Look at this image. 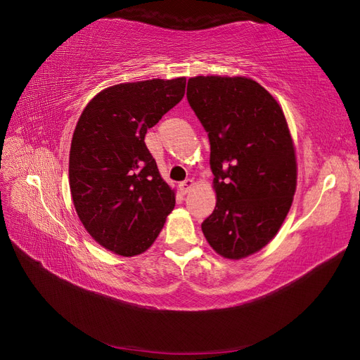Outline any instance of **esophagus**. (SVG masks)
Here are the masks:
<instances>
[{
	"instance_id": "34e87169",
	"label": "esophagus",
	"mask_w": 360,
	"mask_h": 360,
	"mask_svg": "<svg viewBox=\"0 0 360 360\" xmlns=\"http://www.w3.org/2000/svg\"><path fill=\"white\" fill-rule=\"evenodd\" d=\"M195 187V181L193 179H186L184 182L179 184V188L184 195L188 193V191Z\"/></svg>"
}]
</instances>
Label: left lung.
Here are the masks:
<instances>
[{"label":"left lung","instance_id":"left-lung-1","mask_svg":"<svg viewBox=\"0 0 360 360\" xmlns=\"http://www.w3.org/2000/svg\"><path fill=\"white\" fill-rule=\"evenodd\" d=\"M187 99L210 139L216 207L202 233L216 253L239 261L282 227L297 186L295 142L281 104L247 77H193Z\"/></svg>","mask_w":360,"mask_h":360}]
</instances>
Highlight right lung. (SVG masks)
<instances>
[{"mask_svg": "<svg viewBox=\"0 0 360 360\" xmlns=\"http://www.w3.org/2000/svg\"><path fill=\"white\" fill-rule=\"evenodd\" d=\"M184 94V77L122 82L99 91L79 116L69 156L70 195L84 229L108 252L144 253L174 208V188L144 138Z\"/></svg>", "mask_w": 360, "mask_h": 360, "instance_id": "right-lung-1", "label": "right lung"}]
</instances>
